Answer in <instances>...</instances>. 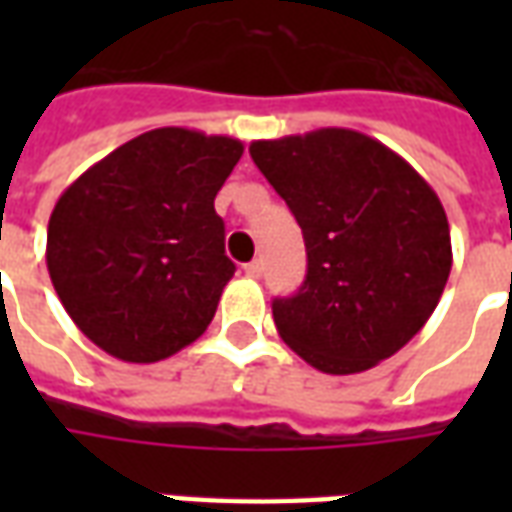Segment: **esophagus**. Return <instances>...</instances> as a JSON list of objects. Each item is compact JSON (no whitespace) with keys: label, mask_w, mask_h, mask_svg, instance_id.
Listing matches in <instances>:
<instances>
[{"label":"esophagus","mask_w":512,"mask_h":512,"mask_svg":"<svg viewBox=\"0 0 512 512\" xmlns=\"http://www.w3.org/2000/svg\"><path fill=\"white\" fill-rule=\"evenodd\" d=\"M244 271H246V277L257 279L260 274H263V260H252V263H246Z\"/></svg>","instance_id":"1"}]
</instances>
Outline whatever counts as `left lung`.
<instances>
[{
    "label": "left lung",
    "instance_id": "obj_1",
    "mask_svg": "<svg viewBox=\"0 0 512 512\" xmlns=\"http://www.w3.org/2000/svg\"><path fill=\"white\" fill-rule=\"evenodd\" d=\"M249 153L307 246L304 285L271 307L279 337L329 376L397 354L428 323L452 268L450 224L428 180L351 128L257 139Z\"/></svg>",
    "mask_w": 512,
    "mask_h": 512
}]
</instances>
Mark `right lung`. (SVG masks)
I'll return each instance as SVG.
<instances>
[{
    "label": "right lung",
    "mask_w": 512,
    "mask_h": 512,
    "mask_svg": "<svg viewBox=\"0 0 512 512\" xmlns=\"http://www.w3.org/2000/svg\"><path fill=\"white\" fill-rule=\"evenodd\" d=\"M241 156L233 136L153 128L62 191L46 266L65 312L101 351L150 365L208 329L235 274L213 200Z\"/></svg>",
    "instance_id": "obj_1"
}]
</instances>
